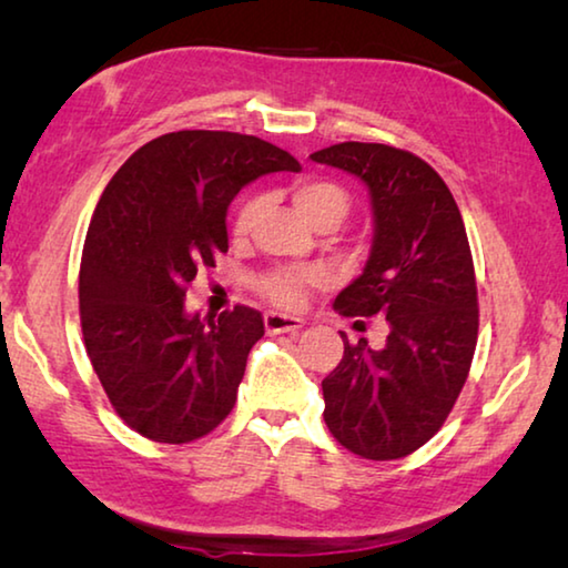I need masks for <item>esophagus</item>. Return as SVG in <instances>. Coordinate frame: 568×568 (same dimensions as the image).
I'll use <instances>...</instances> for the list:
<instances>
[{
  "label": "esophagus",
  "instance_id": "obj_1",
  "mask_svg": "<svg viewBox=\"0 0 568 568\" xmlns=\"http://www.w3.org/2000/svg\"><path fill=\"white\" fill-rule=\"evenodd\" d=\"M303 328L301 318H293V315H283V313H265V331L275 335V333H297Z\"/></svg>",
  "mask_w": 568,
  "mask_h": 568
}]
</instances>
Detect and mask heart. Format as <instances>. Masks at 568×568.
I'll return each mask as SVG.
<instances>
[{
	"instance_id": "b5f03b06",
	"label": "heart",
	"mask_w": 568,
	"mask_h": 568,
	"mask_svg": "<svg viewBox=\"0 0 568 568\" xmlns=\"http://www.w3.org/2000/svg\"><path fill=\"white\" fill-rule=\"evenodd\" d=\"M295 210L301 213L313 227L321 225H338L341 220L348 215L351 200L338 182L325 180V178H303L295 180L291 187ZM265 210L263 195H250L237 205L233 215V225H230V235L235 243H245L253 233L257 220H261ZM328 275L318 267L311 271H291V267H281V271L265 273L257 281V291L263 297H267L273 305L285 307V311H295L305 303V295L315 291V287L325 285Z\"/></svg>"
}]
</instances>
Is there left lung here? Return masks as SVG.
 Returning <instances> with one entry per match:
<instances>
[{
  "label": "left lung",
  "instance_id": "1",
  "mask_svg": "<svg viewBox=\"0 0 568 568\" xmlns=\"http://www.w3.org/2000/svg\"><path fill=\"white\" fill-rule=\"evenodd\" d=\"M361 178L376 233L363 275L333 307L345 318H383L381 351L343 338L323 381L325 426L351 454L396 460L438 434L468 378L478 341V293L464 217L438 172L378 142H341L311 155Z\"/></svg>",
  "mask_w": 568,
  "mask_h": 568
}]
</instances>
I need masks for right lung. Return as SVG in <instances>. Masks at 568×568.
Returning a JSON list of instances; mask_svg holds the SVG:
<instances>
[{"label": "right lung", "instance_id": "add662e5", "mask_svg": "<svg viewBox=\"0 0 568 568\" xmlns=\"http://www.w3.org/2000/svg\"><path fill=\"white\" fill-rule=\"evenodd\" d=\"M297 160L253 134L180 130L142 145L104 187L84 237L80 321L118 416L158 444L207 436L235 406L263 315H187V283L227 253V205Z\"/></svg>", "mask_w": 568, "mask_h": 568}]
</instances>
